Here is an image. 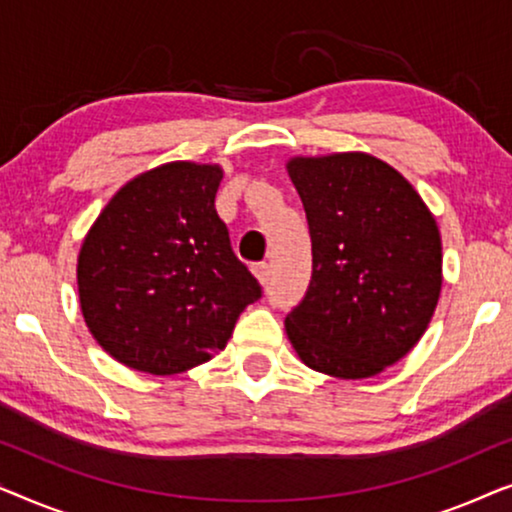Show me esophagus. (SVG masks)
Segmentation results:
<instances>
[{"mask_svg":"<svg viewBox=\"0 0 512 512\" xmlns=\"http://www.w3.org/2000/svg\"><path fill=\"white\" fill-rule=\"evenodd\" d=\"M251 272H254V277L258 279V282L265 284V282H268V277H270V265L268 263H254V265H251Z\"/></svg>","mask_w":512,"mask_h":512,"instance_id":"1","label":"esophagus"}]
</instances>
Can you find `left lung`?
<instances>
[{
	"label": "left lung",
	"instance_id": "left-lung-1",
	"mask_svg": "<svg viewBox=\"0 0 512 512\" xmlns=\"http://www.w3.org/2000/svg\"><path fill=\"white\" fill-rule=\"evenodd\" d=\"M286 172L312 237V279L286 314V335L317 373H382L417 345L436 312V219L410 181L370 153L296 156Z\"/></svg>",
	"mask_w": 512,
	"mask_h": 512
}]
</instances>
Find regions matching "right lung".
<instances>
[{"instance_id":"obj_1","label":"right lung","mask_w":512,"mask_h":512,"mask_svg":"<svg viewBox=\"0 0 512 512\" xmlns=\"http://www.w3.org/2000/svg\"><path fill=\"white\" fill-rule=\"evenodd\" d=\"M219 165L174 160L107 202L76 263L88 331L118 363L177 375L226 347L261 286L214 207Z\"/></svg>"}]
</instances>
